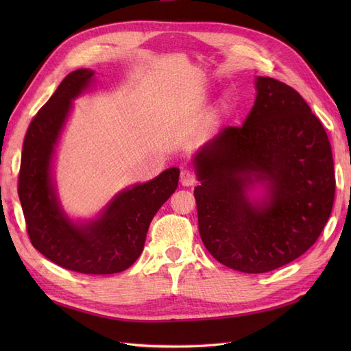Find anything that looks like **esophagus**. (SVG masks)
I'll list each match as a JSON object with an SVG mask.
<instances>
[{
	"label": "esophagus",
	"instance_id": "34e87169",
	"mask_svg": "<svg viewBox=\"0 0 351 351\" xmlns=\"http://www.w3.org/2000/svg\"><path fill=\"white\" fill-rule=\"evenodd\" d=\"M180 183L183 186L189 187V186H195L196 184V176L190 171V169H182L180 171Z\"/></svg>",
	"mask_w": 351,
	"mask_h": 351
}]
</instances>
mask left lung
I'll return each instance as SVG.
<instances>
[{
  "label": "left lung",
  "mask_w": 351,
  "mask_h": 351,
  "mask_svg": "<svg viewBox=\"0 0 351 351\" xmlns=\"http://www.w3.org/2000/svg\"><path fill=\"white\" fill-rule=\"evenodd\" d=\"M243 125H228L193 158L199 234L226 267L277 269L312 247L331 215L335 176L319 119L289 84L258 77ZM267 187L259 202L247 190Z\"/></svg>",
  "instance_id": "obj_1"
}]
</instances>
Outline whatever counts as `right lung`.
<instances>
[{
  "label": "right lung",
  "mask_w": 351,
  "mask_h": 351,
  "mask_svg": "<svg viewBox=\"0 0 351 351\" xmlns=\"http://www.w3.org/2000/svg\"><path fill=\"white\" fill-rule=\"evenodd\" d=\"M95 71L79 69L66 79L30 121L19 173V197L34 247L69 271L107 275L130 268L141 256L147 228L178 184V168L123 190L98 219L76 224L61 209L51 162L71 101L89 86Z\"/></svg>",
  "instance_id": "right-lung-1"
}]
</instances>
